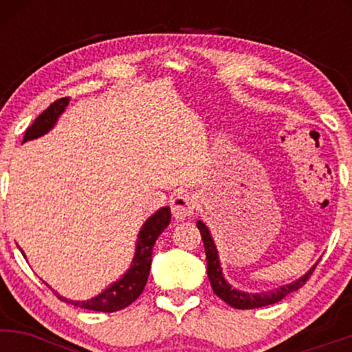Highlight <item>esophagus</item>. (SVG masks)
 <instances>
[{
  "label": "esophagus",
  "instance_id": "1",
  "mask_svg": "<svg viewBox=\"0 0 352 352\" xmlns=\"http://www.w3.org/2000/svg\"><path fill=\"white\" fill-rule=\"evenodd\" d=\"M170 207H172L173 218L180 221L193 215V212H195V207H197V200L193 199L190 193L180 192L172 199Z\"/></svg>",
  "mask_w": 352,
  "mask_h": 352
}]
</instances>
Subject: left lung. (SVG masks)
<instances>
[{
	"label": "left lung",
	"instance_id": "8db88e82",
	"mask_svg": "<svg viewBox=\"0 0 352 352\" xmlns=\"http://www.w3.org/2000/svg\"><path fill=\"white\" fill-rule=\"evenodd\" d=\"M197 227L200 230L201 240H204V246H205V254H207V274L210 285H212L213 292L218 298H221L227 305L232 306V308L236 309H254V308H261V306H268V305H274V302L281 301L283 298L288 296L289 293L296 292L300 289L306 281L309 280V276L313 274L314 268L309 270L305 276H301L300 280L289 283V285L281 286V288L272 289V292L266 293H245V292H238V289L232 288L227 281H225L223 273H221V266H220V260H218V252L217 246L213 243V238L210 235L207 225L204 221L199 220L197 221Z\"/></svg>",
	"mask_w": 352,
	"mask_h": 352
}]
</instances>
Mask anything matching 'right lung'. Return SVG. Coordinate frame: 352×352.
<instances>
[{
    "mask_svg": "<svg viewBox=\"0 0 352 352\" xmlns=\"http://www.w3.org/2000/svg\"><path fill=\"white\" fill-rule=\"evenodd\" d=\"M67 104H69V98L54 100V102H52L43 114L36 117L34 122L26 129L23 142L38 139V137L50 132L51 129L54 127L58 117L64 112ZM170 217V208L164 207L160 208L159 212L153 213V215L145 221L144 227L140 228L139 238H137L135 254L129 272L125 273L119 281L112 283L109 288L104 289V292L98 294V296L91 298V300L87 301H72L67 300V298H63L58 293H56V296H58L59 300L69 302V305L78 306V308L102 311V313H114V311L127 308V306L132 305V302H134L144 292L145 283H147L148 278V272H151L153 245H155V240L159 238L160 233L168 227Z\"/></svg>",
    "mask_w": 352,
    "mask_h": 352,
    "instance_id": "add662e5",
    "label": "right lung"
}]
</instances>
